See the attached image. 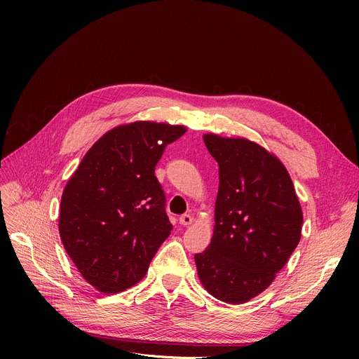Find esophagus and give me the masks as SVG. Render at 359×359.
Segmentation results:
<instances>
[{
    "mask_svg": "<svg viewBox=\"0 0 359 359\" xmlns=\"http://www.w3.org/2000/svg\"><path fill=\"white\" fill-rule=\"evenodd\" d=\"M192 219H194V218H192V215H191V214H183V215L180 217V219H179V221H180V224H182V225H184V227H187V225H191V224H192Z\"/></svg>",
    "mask_w": 359,
    "mask_h": 359,
    "instance_id": "34e87169",
    "label": "esophagus"
}]
</instances>
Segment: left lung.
Instances as JSON below:
<instances>
[{
    "mask_svg": "<svg viewBox=\"0 0 359 359\" xmlns=\"http://www.w3.org/2000/svg\"><path fill=\"white\" fill-rule=\"evenodd\" d=\"M219 165L211 244L195 255L202 285L230 304L266 290L301 237L303 212L292 180L275 156L243 138L203 135Z\"/></svg>",
    "mask_w": 359,
    "mask_h": 359,
    "instance_id": "left-lung-1",
    "label": "left lung"
}]
</instances>
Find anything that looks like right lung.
<instances>
[{"label": "right lung", "instance_id": "obj_1", "mask_svg": "<svg viewBox=\"0 0 359 359\" xmlns=\"http://www.w3.org/2000/svg\"><path fill=\"white\" fill-rule=\"evenodd\" d=\"M184 126L134 122L109 130L68 180L60 212L64 248L99 291H123L145 276L173 225L156 165Z\"/></svg>", "mask_w": 359, "mask_h": 359}]
</instances>
